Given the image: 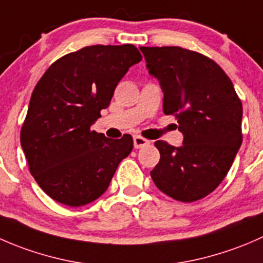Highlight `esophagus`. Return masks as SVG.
I'll return each mask as SVG.
<instances>
[{"instance_id": "esophagus-1", "label": "esophagus", "mask_w": 263, "mask_h": 263, "mask_svg": "<svg viewBox=\"0 0 263 263\" xmlns=\"http://www.w3.org/2000/svg\"><path fill=\"white\" fill-rule=\"evenodd\" d=\"M150 144V141L146 139H144V137L141 136H135L134 137V146L135 148H142L145 146H147V145Z\"/></svg>"}]
</instances>
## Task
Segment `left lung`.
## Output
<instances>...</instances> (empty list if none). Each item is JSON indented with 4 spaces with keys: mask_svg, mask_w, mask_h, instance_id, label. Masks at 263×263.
<instances>
[{
    "mask_svg": "<svg viewBox=\"0 0 263 263\" xmlns=\"http://www.w3.org/2000/svg\"><path fill=\"white\" fill-rule=\"evenodd\" d=\"M148 73L164 92L163 110L178 119L183 145L156 141L160 161L150 172L156 187L182 202L211 193L242 145V102L217 63L181 47H140Z\"/></svg>",
    "mask_w": 263,
    "mask_h": 263,
    "instance_id": "obj_1",
    "label": "left lung"
}]
</instances>
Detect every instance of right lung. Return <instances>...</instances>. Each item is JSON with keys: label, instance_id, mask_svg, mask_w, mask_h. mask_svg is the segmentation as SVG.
<instances>
[{"label": "right lung", "instance_id": "obj_1", "mask_svg": "<svg viewBox=\"0 0 263 263\" xmlns=\"http://www.w3.org/2000/svg\"><path fill=\"white\" fill-rule=\"evenodd\" d=\"M141 60L132 44L85 47L52 63L35 85L20 142L31 176L50 198L78 208L107 191L134 140L107 139L90 128Z\"/></svg>", "mask_w": 263, "mask_h": 263}]
</instances>
